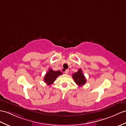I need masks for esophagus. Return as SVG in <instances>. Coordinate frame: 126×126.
<instances>
[{"instance_id":"obj_1","label":"esophagus","mask_w":126,"mask_h":126,"mask_svg":"<svg viewBox=\"0 0 126 126\" xmlns=\"http://www.w3.org/2000/svg\"><path fill=\"white\" fill-rule=\"evenodd\" d=\"M65 73L66 74H68V73H69V70H68V69H66V70H65Z\"/></svg>"}]
</instances>
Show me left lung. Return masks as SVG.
I'll return each instance as SVG.
<instances>
[{
    "label": "left lung",
    "instance_id": "obj_1",
    "mask_svg": "<svg viewBox=\"0 0 126 126\" xmlns=\"http://www.w3.org/2000/svg\"><path fill=\"white\" fill-rule=\"evenodd\" d=\"M72 78L76 83V84L78 85L79 87L84 85L87 81L84 74L82 73V70L81 69H79L77 72L73 74Z\"/></svg>",
    "mask_w": 126,
    "mask_h": 126
}]
</instances>
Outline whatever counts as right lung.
<instances>
[{"mask_svg":"<svg viewBox=\"0 0 126 126\" xmlns=\"http://www.w3.org/2000/svg\"><path fill=\"white\" fill-rule=\"evenodd\" d=\"M62 74V72H61L59 70L54 71L52 69H50L48 70V72H47L45 75L44 78V82L47 85H51L53 84V83L55 81L58 76Z\"/></svg>","mask_w":126,"mask_h":126,"instance_id":"add662e5","label":"right lung"}]
</instances>
